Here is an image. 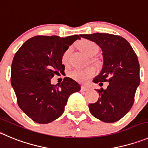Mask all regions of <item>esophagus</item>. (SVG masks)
Segmentation results:
<instances>
[{
    "instance_id": "obj_1",
    "label": "esophagus",
    "mask_w": 148,
    "mask_h": 148,
    "mask_svg": "<svg viewBox=\"0 0 148 148\" xmlns=\"http://www.w3.org/2000/svg\"><path fill=\"white\" fill-rule=\"evenodd\" d=\"M81 90L88 91V90H89V88H87V87H85V86H82V87H81Z\"/></svg>"
}]
</instances>
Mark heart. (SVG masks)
Wrapping results in <instances>:
<instances>
[{
  "label": "heart",
  "mask_w": 148,
  "mask_h": 148,
  "mask_svg": "<svg viewBox=\"0 0 148 148\" xmlns=\"http://www.w3.org/2000/svg\"><path fill=\"white\" fill-rule=\"evenodd\" d=\"M79 48L83 52L88 56L95 55L99 51V47L96 43L90 40L84 39L79 44ZM70 49H68L63 52L62 55V62L63 64L66 65L69 63ZM95 74V69L92 67L86 69H74L69 72V76L74 80L79 82H86L90 78Z\"/></svg>",
  "instance_id": "heart-1"
}]
</instances>
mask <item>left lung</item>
<instances>
[{"label":"left lung","mask_w":148,"mask_h":148,"mask_svg":"<svg viewBox=\"0 0 148 148\" xmlns=\"http://www.w3.org/2000/svg\"><path fill=\"white\" fill-rule=\"evenodd\" d=\"M79 36L94 41L102 50V69L93 82L100 86L109 82L106 89L97 90L100 98L89 103L90 112L103 122H116L128 112L134 102L140 82L137 56L130 44L120 36L100 33Z\"/></svg>","instance_id":"8db88e82"}]
</instances>
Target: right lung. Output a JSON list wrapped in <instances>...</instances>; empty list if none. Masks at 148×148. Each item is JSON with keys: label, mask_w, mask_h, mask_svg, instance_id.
<instances>
[{"label": "right lung", "mask_w": 148, "mask_h": 148, "mask_svg": "<svg viewBox=\"0 0 148 148\" xmlns=\"http://www.w3.org/2000/svg\"><path fill=\"white\" fill-rule=\"evenodd\" d=\"M78 35L61 38L36 36L23 44L12 64L11 83L22 110L36 123L46 124L61 116L69 97L80 90V85L69 77L57 85L51 79L63 72L62 55Z\"/></svg>", "instance_id": "1"}]
</instances>
